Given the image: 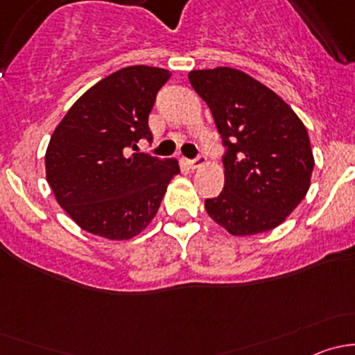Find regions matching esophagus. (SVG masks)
I'll list each match as a JSON object with an SVG mask.
<instances>
[{
	"label": "esophagus",
	"mask_w": 355,
	"mask_h": 355,
	"mask_svg": "<svg viewBox=\"0 0 355 355\" xmlns=\"http://www.w3.org/2000/svg\"><path fill=\"white\" fill-rule=\"evenodd\" d=\"M204 163H206V156H204V155H199L198 157H196V159H189L187 161V164L191 168H199V166H202Z\"/></svg>",
	"instance_id": "esophagus-1"
}]
</instances>
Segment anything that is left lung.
Listing matches in <instances>:
<instances>
[{
	"instance_id": "left-lung-1",
	"label": "left lung",
	"mask_w": 355,
	"mask_h": 355,
	"mask_svg": "<svg viewBox=\"0 0 355 355\" xmlns=\"http://www.w3.org/2000/svg\"><path fill=\"white\" fill-rule=\"evenodd\" d=\"M189 80L227 148L225 187L206 199L207 214L237 237L273 230L309 191L314 156L306 127L280 96L241 70H192Z\"/></svg>"
}]
</instances>
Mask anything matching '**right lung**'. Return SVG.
<instances>
[{
	"label": "right lung",
	"instance_id": "right-lung-1",
	"mask_svg": "<svg viewBox=\"0 0 355 355\" xmlns=\"http://www.w3.org/2000/svg\"><path fill=\"white\" fill-rule=\"evenodd\" d=\"M171 73L134 65L108 75L73 103L49 139L46 178L68 216L108 241H128L156 216L177 159L135 153L153 141L148 118Z\"/></svg>",
	"mask_w": 355,
	"mask_h": 355
}]
</instances>
